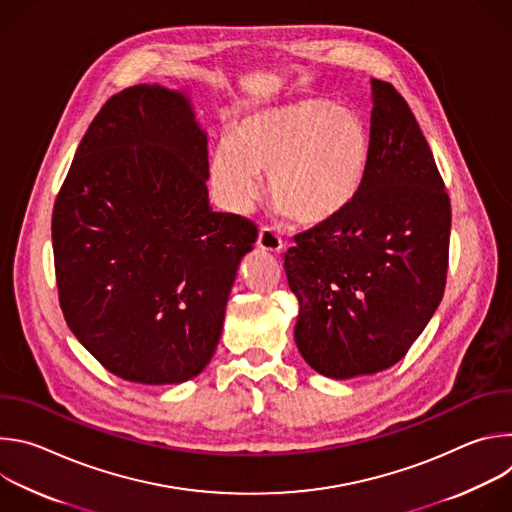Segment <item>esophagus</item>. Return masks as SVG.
<instances>
[{"instance_id":"1","label":"esophagus","mask_w":512,"mask_h":512,"mask_svg":"<svg viewBox=\"0 0 512 512\" xmlns=\"http://www.w3.org/2000/svg\"><path fill=\"white\" fill-rule=\"evenodd\" d=\"M257 245H259L261 251H267V253H281V249H283L281 237H279L271 227H263V229L259 231Z\"/></svg>"}]
</instances>
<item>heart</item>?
Here are the masks:
<instances>
[{"mask_svg": "<svg viewBox=\"0 0 512 512\" xmlns=\"http://www.w3.org/2000/svg\"><path fill=\"white\" fill-rule=\"evenodd\" d=\"M371 162V133L358 113L326 99L255 111L218 145L210 178L223 202L245 212L269 174V196L296 223L320 227L360 194Z\"/></svg>", "mask_w": 512, "mask_h": 512, "instance_id": "heart-1", "label": "heart"}]
</instances>
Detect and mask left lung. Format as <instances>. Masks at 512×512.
Here are the masks:
<instances>
[{"instance_id": "8db88e82", "label": "left lung", "mask_w": 512, "mask_h": 512, "mask_svg": "<svg viewBox=\"0 0 512 512\" xmlns=\"http://www.w3.org/2000/svg\"><path fill=\"white\" fill-rule=\"evenodd\" d=\"M371 162L356 200L334 221L294 237L285 253L300 302L296 344L330 379L399 362L446 289L452 208L405 99L373 79Z\"/></svg>"}]
</instances>
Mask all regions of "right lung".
Wrapping results in <instances>:
<instances>
[{
  "label": "right lung",
  "instance_id": "right-lung-1",
  "mask_svg": "<svg viewBox=\"0 0 512 512\" xmlns=\"http://www.w3.org/2000/svg\"><path fill=\"white\" fill-rule=\"evenodd\" d=\"M206 133L160 85L113 95L56 196L52 249L68 328L119 379L184 383L210 362L241 259L245 216L208 204Z\"/></svg>",
  "mask_w": 512,
  "mask_h": 512
}]
</instances>
